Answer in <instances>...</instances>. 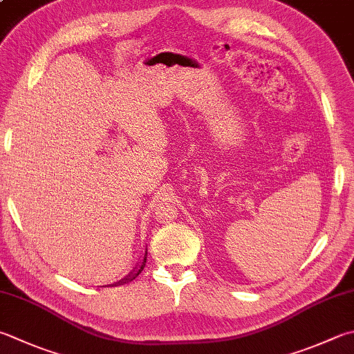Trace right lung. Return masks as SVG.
<instances>
[{"mask_svg":"<svg viewBox=\"0 0 354 354\" xmlns=\"http://www.w3.org/2000/svg\"><path fill=\"white\" fill-rule=\"evenodd\" d=\"M146 256H148V252L145 251V256H143V260L142 262H140V265L137 266V268H134V271H131V274H128L126 276L124 279H122V281H118V282H115V283H112V285H123V283H126V282H131V281H134V279L140 274V272L143 271V268H145V265H146Z\"/></svg>","mask_w":354,"mask_h":354,"instance_id":"add662e5","label":"right lung"}]
</instances>
